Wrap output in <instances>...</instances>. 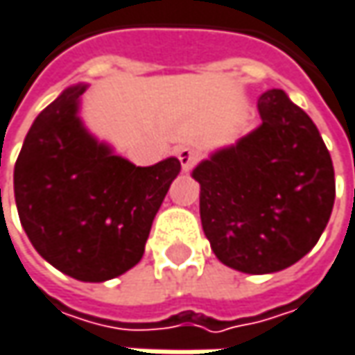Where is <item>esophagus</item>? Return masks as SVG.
I'll list each match as a JSON object with an SVG mask.
<instances>
[{"mask_svg":"<svg viewBox=\"0 0 355 355\" xmlns=\"http://www.w3.org/2000/svg\"><path fill=\"white\" fill-rule=\"evenodd\" d=\"M175 155H177L178 162H180V166H182V171L193 168V164H195L198 158H200V153H198L197 148H193V146H178L177 150H175Z\"/></svg>","mask_w":355,"mask_h":355,"instance_id":"esophagus-1","label":"esophagus"}]
</instances>
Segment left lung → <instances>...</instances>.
<instances>
[{"label":"left lung","instance_id":"8db88e82","mask_svg":"<svg viewBox=\"0 0 355 355\" xmlns=\"http://www.w3.org/2000/svg\"><path fill=\"white\" fill-rule=\"evenodd\" d=\"M261 124L231 148L200 162V223L220 263L273 273L297 263L329 220L336 178L313 120L283 90L257 102Z\"/></svg>","mask_w":355,"mask_h":355}]
</instances>
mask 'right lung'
Returning a JSON list of instances; mask_svg holds the SVG:
<instances>
[{"label": "right lung", "instance_id": "add662e5", "mask_svg": "<svg viewBox=\"0 0 355 355\" xmlns=\"http://www.w3.org/2000/svg\"><path fill=\"white\" fill-rule=\"evenodd\" d=\"M86 86L68 88L33 120L13 191L35 251L80 282H106L142 259L153 219L180 162L135 166L98 144L78 118Z\"/></svg>", "mask_w": 355, "mask_h": 355}]
</instances>
